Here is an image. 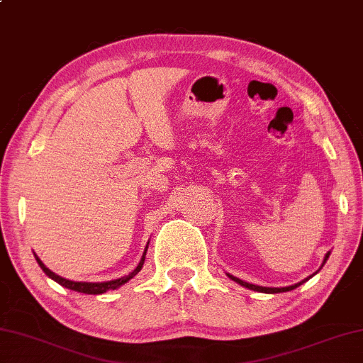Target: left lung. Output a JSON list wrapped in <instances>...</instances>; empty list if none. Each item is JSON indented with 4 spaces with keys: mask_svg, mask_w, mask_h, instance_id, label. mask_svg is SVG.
Returning <instances> with one entry per match:
<instances>
[{
    "mask_svg": "<svg viewBox=\"0 0 363 363\" xmlns=\"http://www.w3.org/2000/svg\"><path fill=\"white\" fill-rule=\"evenodd\" d=\"M329 254L330 252H328V254H325V257H324V262H323V265L325 264V260L329 259ZM314 275V273H313ZM311 275V277H313ZM230 278H233L234 281H238L239 285H242V286H245V288H249V290H254V291H260V293H283V291H290V290H295L296 286H299L301 285V283H304L308 280H303V281H299V283H296V285H291V286H285V288H267V286H257V285H252V283H247V281H242V280H239V278H235V277H233V275H229Z\"/></svg>",
    "mask_w": 363,
    "mask_h": 363,
    "instance_id": "1",
    "label": "left lung"
}]
</instances>
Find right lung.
Segmentation results:
<instances>
[{"label": "right lung", "instance_id": "right-lung-1", "mask_svg": "<svg viewBox=\"0 0 363 363\" xmlns=\"http://www.w3.org/2000/svg\"><path fill=\"white\" fill-rule=\"evenodd\" d=\"M145 252H147V247H145ZM145 252L143 255V260L139 262V265L135 267V270L133 273H129V275H125L123 278H118V280H111V281H103V283H86V281H72V280H67V278H62L59 275H55L54 272H50L47 267L42 264L39 257H35V260H38V264L40 265V269L45 272V275H49L52 280H55L57 283H60L62 286L68 288V290H73V291H78V293H86V295H101V293H106L109 290H116L118 286L124 285L125 281H129L130 278L134 275H138V272H140L144 265V260H145Z\"/></svg>", "mask_w": 363, "mask_h": 363}]
</instances>
